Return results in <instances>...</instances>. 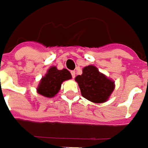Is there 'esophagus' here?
Instances as JSON below:
<instances>
[{
	"mask_svg": "<svg viewBox=\"0 0 148 148\" xmlns=\"http://www.w3.org/2000/svg\"><path fill=\"white\" fill-rule=\"evenodd\" d=\"M71 77H72V78H75V77H76V71H71Z\"/></svg>",
	"mask_w": 148,
	"mask_h": 148,
	"instance_id": "esophagus-1",
	"label": "esophagus"
}]
</instances>
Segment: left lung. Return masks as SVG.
I'll return each instance as SVG.
<instances>
[{
	"instance_id": "8db88e82",
	"label": "left lung",
	"mask_w": 148,
	"mask_h": 148,
	"mask_svg": "<svg viewBox=\"0 0 148 148\" xmlns=\"http://www.w3.org/2000/svg\"><path fill=\"white\" fill-rule=\"evenodd\" d=\"M75 81L78 83L83 97L97 104L106 102L115 87L114 82L93 65L85 66L82 74L77 76Z\"/></svg>"
}]
</instances>
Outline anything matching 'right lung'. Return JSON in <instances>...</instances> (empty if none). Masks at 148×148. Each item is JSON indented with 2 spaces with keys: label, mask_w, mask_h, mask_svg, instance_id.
Returning a JSON list of instances; mask_svg holds the SVG:
<instances>
[{
  "label": "right lung",
  "mask_w": 148,
  "mask_h": 148,
  "mask_svg": "<svg viewBox=\"0 0 148 148\" xmlns=\"http://www.w3.org/2000/svg\"><path fill=\"white\" fill-rule=\"evenodd\" d=\"M71 79L70 71L63 68L58 70L57 66H50L46 74L43 76L38 83L37 92L47 98H53L59 92L62 83Z\"/></svg>",
  "instance_id": "add662e5"
}]
</instances>
